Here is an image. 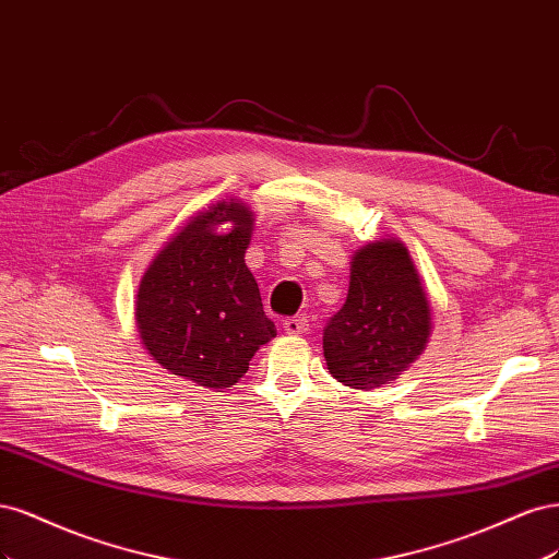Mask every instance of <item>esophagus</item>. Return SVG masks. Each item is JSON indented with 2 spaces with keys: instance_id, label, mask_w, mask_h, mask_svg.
Returning <instances> with one entry per match:
<instances>
[{
  "instance_id": "1",
  "label": "esophagus",
  "mask_w": 559,
  "mask_h": 559,
  "mask_svg": "<svg viewBox=\"0 0 559 559\" xmlns=\"http://www.w3.org/2000/svg\"><path fill=\"white\" fill-rule=\"evenodd\" d=\"M283 330H285L287 334H304L306 330H309V320H306V316L285 318V322H283Z\"/></svg>"
}]
</instances>
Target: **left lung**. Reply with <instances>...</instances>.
I'll return each instance as SVG.
<instances>
[{
	"mask_svg": "<svg viewBox=\"0 0 559 559\" xmlns=\"http://www.w3.org/2000/svg\"><path fill=\"white\" fill-rule=\"evenodd\" d=\"M429 330V301L404 243H367L353 258L346 304L322 330L328 369L348 388H381L416 362Z\"/></svg>",
	"mask_w": 559,
	"mask_h": 559,
	"instance_id": "8db88e82",
	"label": "left lung"
}]
</instances>
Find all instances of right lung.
Here are the masks:
<instances>
[{
  "mask_svg": "<svg viewBox=\"0 0 559 559\" xmlns=\"http://www.w3.org/2000/svg\"><path fill=\"white\" fill-rule=\"evenodd\" d=\"M227 222L230 229L218 233ZM253 211L218 202L159 250L136 295V325L157 362L197 385L223 390L276 336L246 266Z\"/></svg>",
  "mask_w": 559,
  "mask_h": 559,
  "instance_id": "add662e5",
  "label": "right lung"
}]
</instances>
